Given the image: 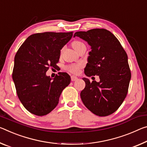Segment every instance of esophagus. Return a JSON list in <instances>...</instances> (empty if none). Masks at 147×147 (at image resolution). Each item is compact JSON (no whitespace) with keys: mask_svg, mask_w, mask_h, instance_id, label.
<instances>
[{"mask_svg":"<svg viewBox=\"0 0 147 147\" xmlns=\"http://www.w3.org/2000/svg\"><path fill=\"white\" fill-rule=\"evenodd\" d=\"M78 79V78L76 77V76H71V80L73 81V82H74V81Z\"/></svg>","mask_w":147,"mask_h":147,"instance_id":"obj_1","label":"esophagus"}]
</instances>
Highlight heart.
<instances>
[{"mask_svg": "<svg viewBox=\"0 0 147 147\" xmlns=\"http://www.w3.org/2000/svg\"><path fill=\"white\" fill-rule=\"evenodd\" d=\"M83 44L80 41H74L73 43H72V46L74 48V50L78 47V46H80V44ZM83 67V64L81 63H73L70 64L65 67L67 71H68L71 73L73 74H78L80 72V70Z\"/></svg>", "mask_w": 147, "mask_h": 147, "instance_id": "1", "label": "heart"}]
</instances>
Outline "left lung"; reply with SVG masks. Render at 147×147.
I'll return each instance as SVG.
<instances>
[{"label":"left lung","instance_id":"1","mask_svg":"<svg viewBox=\"0 0 147 147\" xmlns=\"http://www.w3.org/2000/svg\"><path fill=\"white\" fill-rule=\"evenodd\" d=\"M79 36L91 46L88 63L84 69L86 76L98 75L100 82L82 79L86 86L80 93L81 99L86 108L99 116L115 113L126 97L131 71L127 55L119 40L109 31L93 29L78 31Z\"/></svg>","mask_w":147,"mask_h":147}]
</instances>
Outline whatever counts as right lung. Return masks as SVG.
<instances>
[{
	"label": "right lung",
	"instance_id": "obj_1",
	"mask_svg": "<svg viewBox=\"0 0 147 147\" xmlns=\"http://www.w3.org/2000/svg\"><path fill=\"white\" fill-rule=\"evenodd\" d=\"M73 32H44L31 34L18 49L14 58L12 78L18 98L34 115L42 116L53 111L62 91L71 82L66 73L52 79L46 75L55 68L61 48L71 40Z\"/></svg>",
	"mask_w": 147,
	"mask_h": 147
}]
</instances>
